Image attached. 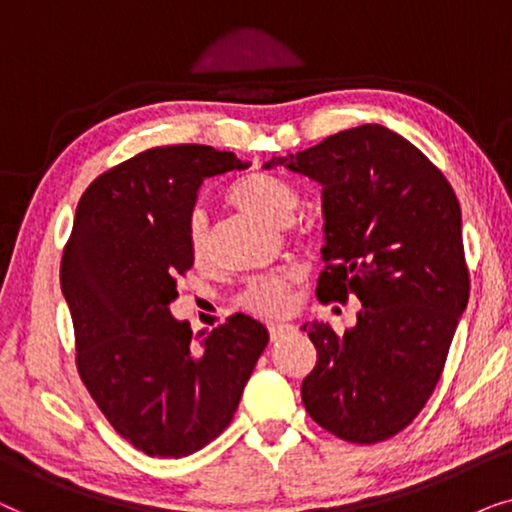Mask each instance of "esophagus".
<instances>
[{"label":"esophagus","mask_w":512,"mask_h":512,"mask_svg":"<svg viewBox=\"0 0 512 512\" xmlns=\"http://www.w3.org/2000/svg\"><path fill=\"white\" fill-rule=\"evenodd\" d=\"M290 332H295V325H290V323H269V337L271 339H281L285 335H290Z\"/></svg>","instance_id":"obj_1"}]
</instances>
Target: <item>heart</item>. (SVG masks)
<instances>
[{"label":"heart","mask_w":512,"mask_h":512,"mask_svg":"<svg viewBox=\"0 0 512 512\" xmlns=\"http://www.w3.org/2000/svg\"><path fill=\"white\" fill-rule=\"evenodd\" d=\"M229 201L264 222L278 224V227L290 224L299 208V194L295 192V187H290L281 177L264 173L248 175L238 185L231 187ZM187 241L194 260H203L208 255V224L201 210L192 215ZM295 281V269H278L271 271V274L250 278L243 285V290L238 292V304L245 311L255 313V316H281L290 309V290Z\"/></svg>","instance_id":"obj_1"}]
</instances>
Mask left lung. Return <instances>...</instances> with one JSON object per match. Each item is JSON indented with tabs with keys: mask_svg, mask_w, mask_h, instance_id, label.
<instances>
[{
	"mask_svg": "<svg viewBox=\"0 0 512 512\" xmlns=\"http://www.w3.org/2000/svg\"><path fill=\"white\" fill-rule=\"evenodd\" d=\"M323 187L320 302L363 304L342 337L302 325L318 360L302 403L337 438L374 445L424 410L440 381L470 278L461 208L447 177L403 135L365 124L316 147L274 156Z\"/></svg>",
	"mask_w": 512,
	"mask_h": 512,
	"instance_id": "left-lung-1",
	"label": "left lung"
}]
</instances>
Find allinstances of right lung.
I'll return each mask as SVG.
<instances>
[{"label":"right lung","mask_w":512,"mask_h":512,"mask_svg":"<svg viewBox=\"0 0 512 512\" xmlns=\"http://www.w3.org/2000/svg\"><path fill=\"white\" fill-rule=\"evenodd\" d=\"M248 166L208 145L154 147L79 199L60 262L77 370L114 431L149 456L180 459L213 442L269 344L245 313L203 337L168 309L194 264L187 234L201 185Z\"/></svg>","instance_id":"right-lung-1"}]
</instances>
